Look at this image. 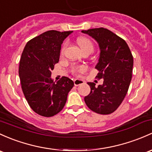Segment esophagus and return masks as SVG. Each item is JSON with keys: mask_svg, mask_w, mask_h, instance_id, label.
Instances as JSON below:
<instances>
[{"mask_svg": "<svg viewBox=\"0 0 152 152\" xmlns=\"http://www.w3.org/2000/svg\"><path fill=\"white\" fill-rule=\"evenodd\" d=\"M84 83V81L82 80H78L76 79L74 80V84L75 86H80V85H83Z\"/></svg>", "mask_w": 152, "mask_h": 152, "instance_id": "esophagus-1", "label": "esophagus"}]
</instances>
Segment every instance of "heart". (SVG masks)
Masks as SVG:
<instances>
[{
    "mask_svg": "<svg viewBox=\"0 0 152 152\" xmlns=\"http://www.w3.org/2000/svg\"><path fill=\"white\" fill-rule=\"evenodd\" d=\"M77 41L78 45H80V47L83 52L87 51V50H91L93 52V50H94V44H93L89 38L86 37H78ZM66 45H67L66 42L64 43L62 48H61V52L62 53L64 50H65V48H66ZM86 69V68L84 66H76L72 68V72L75 73H82L84 72Z\"/></svg>",
    "mask_w": 152,
    "mask_h": 152,
    "instance_id": "1",
    "label": "heart"
}]
</instances>
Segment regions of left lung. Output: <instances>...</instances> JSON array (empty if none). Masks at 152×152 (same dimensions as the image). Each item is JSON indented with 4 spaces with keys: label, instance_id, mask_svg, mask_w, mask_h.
Here are the masks:
<instances>
[{
    "label": "left lung",
    "instance_id": "8db88e82",
    "mask_svg": "<svg viewBox=\"0 0 152 152\" xmlns=\"http://www.w3.org/2000/svg\"><path fill=\"white\" fill-rule=\"evenodd\" d=\"M94 38L100 48V56L96 69V77L104 79L96 87L88 83L91 92L84 99L88 107L96 113L109 115L119 107L128 93L133 66V57L126 42L106 28L82 30Z\"/></svg>",
    "mask_w": 152,
    "mask_h": 152
}]
</instances>
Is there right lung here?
I'll use <instances>...</instances> for the list:
<instances>
[{
	"mask_svg": "<svg viewBox=\"0 0 152 152\" xmlns=\"http://www.w3.org/2000/svg\"><path fill=\"white\" fill-rule=\"evenodd\" d=\"M72 31L49 30L34 37L24 47L19 61V75L26 100L31 109L49 117L62 110L74 82L62 77L56 83L51 70L59 61L64 40Z\"/></svg>",
	"mask_w": 152,
	"mask_h": 152,
	"instance_id": "right-lung-1",
	"label": "right lung"
}]
</instances>
